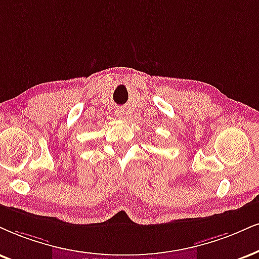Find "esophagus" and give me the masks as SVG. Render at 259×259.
Instances as JSON below:
<instances>
[{
	"instance_id": "obj_1",
	"label": "esophagus",
	"mask_w": 259,
	"mask_h": 259,
	"mask_svg": "<svg viewBox=\"0 0 259 259\" xmlns=\"http://www.w3.org/2000/svg\"><path fill=\"white\" fill-rule=\"evenodd\" d=\"M116 115H117V116H122V115H123V109H119V110H117V111H116Z\"/></svg>"
}]
</instances>
